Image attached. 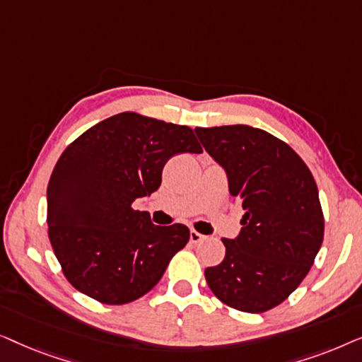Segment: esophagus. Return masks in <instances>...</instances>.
Segmentation results:
<instances>
[{
    "label": "esophagus",
    "instance_id": "esophagus-1",
    "mask_svg": "<svg viewBox=\"0 0 362 362\" xmlns=\"http://www.w3.org/2000/svg\"><path fill=\"white\" fill-rule=\"evenodd\" d=\"M204 239H206L204 235L199 234V232L194 230V229H191V232H189V240H191V244H199V242H202Z\"/></svg>",
    "mask_w": 362,
    "mask_h": 362
}]
</instances>
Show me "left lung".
I'll list each match as a JSON object with an SVG mask.
<instances>
[{"label": "left lung", "mask_w": 362, "mask_h": 362, "mask_svg": "<svg viewBox=\"0 0 362 362\" xmlns=\"http://www.w3.org/2000/svg\"><path fill=\"white\" fill-rule=\"evenodd\" d=\"M242 202L240 234L222 239L226 257L204 275L217 298L245 313L284 303L313 265L325 235L318 187L280 138L249 125L196 128Z\"/></svg>", "instance_id": "left-lung-1"}]
</instances>
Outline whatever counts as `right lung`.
Here are the masks:
<instances>
[{"label":"right lung","mask_w":362,"mask_h":362,"mask_svg":"<svg viewBox=\"0 0 362 362\" xmlns=\"http://www.w3.org/2000/svg\"><path fill=\"white\" fill-rule=\"evenodd\" d=\"M180 153H202L189 127L135 112L97 123L64 150L47 185V234L74 288L125 305L160 281L189 229L151 224L132 204L160 187Z\"/></svg>","instance_id":"right-lung-1"}]
</instances>
